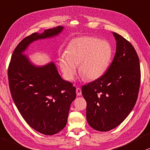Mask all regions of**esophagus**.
Here are the masks:
<instances>
[{"instance_id":"1","label":"esophagus","mask_w":150,"mask_h":150,"mask_svg":"<svg viewBox=\"0 0 150 150\" xmlns=\"http://www.w3.org/2000/svg\"><path fill=\"white\" fill-rule=\"evenodd\" d=\"M76 93H77V95L78 96H80L81 95V88H76Z\"/></svg>"}]
</instances>
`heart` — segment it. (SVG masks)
I'll use <instances>...</instances> for the list:
<instances>
[{
	"label": "heart",
	"instance_id": "1",
	"mask_svg": "<svg viewBox=\"0 0 150 150\" xmlns=\"http://www.w3.org/2000/svg\"><path fill=\"white\" fill-rule=\"evenodd\" d=\"M113 56V48L109 41L94 37L73 39L59 58V66L64 77L73 80L79 65V73L90 81L101 77L109 69Z\"/></svg>",
	"mask_w": 150,
	"mask_h": 150
}]
</instances>
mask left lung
Masks as SVG:
<instances>
[{"mask_svg": "<svg viewBox=\"0 0 150 150\" xmlns=\"http://www.w3.org/2000/svg\"><path fill=\"white\" fill-rule=\"evenodd\" d=\"M116 50L112 64L100 78L84 85L81 93L86 101V120L100 132L120 125L137 100L141 70L135 49L125 38L112 33Z\"/></svg>", "mask_w": 150, "mask_h": 150, "instance_id": "1", "label": "left lung"}]
</instances>
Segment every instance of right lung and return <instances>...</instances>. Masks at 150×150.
<instances>
[{
	"label": "right lung",
	"mask_w": 150,
	"mask_h": 150,
	"mask_svg": "<svg viewBox=\"0 0 150 150\" xmlns=\"http://www.w3.org/2000/svg\"><path fill=\"white\" fill-rule=\"evenodd\" d=\"M64 29L57 26L23 39L13 52L8 69L9 89L17 109L32 128L45 135L65 127L76 88L62 78L54 62L36 65L24 52L32 43L55 37Z\"/></svg>",
	"instance_id": "right-lung-1"
}]
</instances>
